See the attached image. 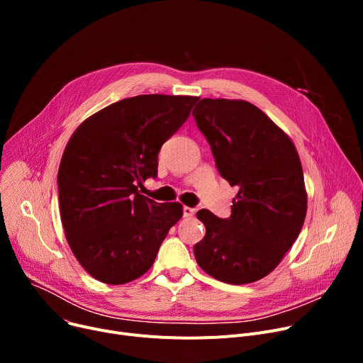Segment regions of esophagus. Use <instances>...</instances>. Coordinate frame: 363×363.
Segmentation results:
<instances>
[{
  "label": "esophagus",
  "mask_w": 363,
  "mask_h": 363,
  "mask_svg": "<svg viewBox=\"0 0 363 363\" xmlns=\"http://www.w3.org/2000/svg\"><path fill=\"white\" fill-rule=\"evenodd\" d=\"M182 212H184V218H193L194 215H196V208H191V207H184L182 208Z\"/></svg>",
  "instance_id": "34e87169"
}]
</instances>
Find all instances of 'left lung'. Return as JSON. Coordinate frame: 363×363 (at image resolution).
<instances>
[{
	"label": "left lung",
	"mask_w": 363,
	"mask_h": 363,
	"mask_svg": "<svg viewBox=\"0 0 363 363\" xmlns=\"http://www.w3.org/2000/svg\"><path fill=\"white\" fill-rule=\"evenodd\" d=\"M193 116L219 174L238 186L228 219L206 208L197 212L206 235L194 245L196 260L226 284L259 281L279 264L306 218L298 152L287 133L249 101L203 99Z\"/></svg>",
	"instance_id": "1"
}]
</instances>
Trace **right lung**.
Segmentation results:
<instances>
[{
	"mask_svg": "<svg viewBox=\"0 0 363 363\" xmlns=\"http://www.w3.org/2000/svg\"><path fill=\"white\" fill-rule=\"evenodd\" d=\"M199 97L147 94L113 103L70 137L59 167L60 216L74 257L95 279L126 284L155 263L182 218L179 203H156L138 185L157 177L160 147Z\"/></svg>",
	"mask_w": 363,
	"mask_h": 363,
	"instance_id": "right-lung-1",
	"label": "right lung"
}]
</instances>
